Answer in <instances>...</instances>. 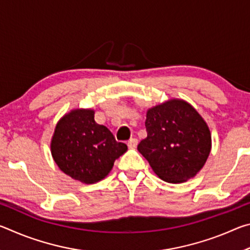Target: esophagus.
Returning a JSON list of instances; mask_svg holds the SVG:
<instances>
[{
	"mask_svg": "<svg viewBox=\"0 0 250 250\" xmlns=\"http://www.w3.org/2000/svg\"><path fill=\"white\" fill-rule=\"evenodd\" d=\"M137 146H138V140L135 138H131L128 141L129 149H134V147H137Z\"/></svg>",
	"mask_w": 250,
	"mask_h": 250,
	"instance_id": "34e87169",
	"label": "esophagus"
}]
</instances>
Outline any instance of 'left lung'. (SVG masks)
Wrapping results in <instances>:
<instances>
[{
	"instance_id": "left-lung-1",
	"label": "left lung",
	"mask_w": 250,
	"mask_h": 250,
	"mask_svg": "<svg viewBox=\"0 0 250 250\" xmlns=\"http://www.w3.org/2000/svg\"><path fill=\"white\" fill-rule=\"evenodd\" d=\"M146 138L138 151L167 183H183L202 170L211 149L208 125L183 99H170L147 109Z\"/></svg>"
}]
</instances>
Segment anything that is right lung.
Masks as SVG:
<instances>
[{
	"instance_id": "add662e5",
	"label": "right lung",
	"mask_w": 250,
	"mask_h": 250,
	"mask_svg": "<svg viewBox=\"0 0 250 250\" xmlns=\"http://www.w3.org/2000/svg\"><path fill=\"white\" fill-rule=\"evenodd\" d=\"M126 150L107 126L97 124L92 109H74L62 116L50 141L52 156L61 171L84 184L104 179Z\"/></svg>"
}]
</instances>
